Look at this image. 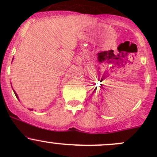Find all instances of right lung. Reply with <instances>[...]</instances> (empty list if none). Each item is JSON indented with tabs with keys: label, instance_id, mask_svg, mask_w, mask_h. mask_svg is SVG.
<instances>
[{
	"label": "right lung",
	"instance_id": "obj_1",
	"mask_svg": "<svg viewBox=\"0 0 157 157\" xmlns=\"http://www.w3.org/2000/svg\"><path fill=\"white\" fill-rule=\"evenodd\" d=\"M13 92H14V93H15V95H16V96H17V99H18V96H17V93H16V92L14 91V90H13ZM31 110H33V109H31Z\"/></svg>",
	"mask_w": 157,
	"mask_h": 157
}]
</instances>
